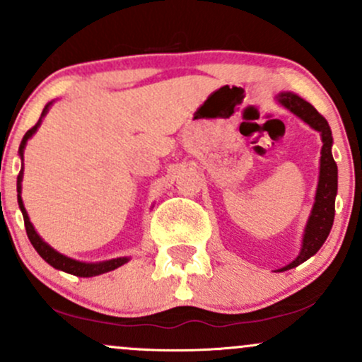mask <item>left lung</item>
<instances>
[{"instance_id": "left-lung-1", "label": "left lung", "mask_w": 362, "mask_h": 362, "mask_svg": "<svg viewBox=\"0 0 362 362\" xmlns=\"http://www.w3.org/2000/svg\"><path fill=\"white\" fill-rule=\"evenodd\" d=\"M279 102L286 109H289L293 114L305 120L306 124H310L315 131H318L323 141L315 204L313 209H311L308 223H306L305 235H303L300 255L296 257V260H293L289 265L281 269V271H288V269L298 267L303 262L308 260L310 257H313L320 250V247L325 243L327 236L330 233L335 216V195H337V163L332 156V131L325 117L311 103L303 100L301 97L294 93H281Z\"/></svg>"}]
</instances>
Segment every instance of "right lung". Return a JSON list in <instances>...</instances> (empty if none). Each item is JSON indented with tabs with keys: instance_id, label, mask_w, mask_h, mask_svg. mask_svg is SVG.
Listing matches in <instances>:
<instances>
[{
	"instance_id": "1",
	"label": "right lung",
	"mask_w": 362,
	"mask_h": 362,
	"mask_svg": "<svg viewBox=\"0 0 362 362\" xmlns=\"http://www.w3.org/2000/svg\"><path fill=\"white\" fill-rule=\"evenodd\" d=\"M49 105H51V103H47V105H45V109L42 110V115H40L39 122H37L32 129H28L27 134L23 136L22 144H20V149H18L20 156H23L25 144H27V141L30 139V136L37 131V127L40 126V120H42L45 112H47ZM20 182H22V170H20L18 178H16V192H18V206H20V209H22V214H23V223H25V230H27V236H28V240H30V243L34 245L37 253H39V255L42 257L45 262H47V264H51L54 269H59V271L73 274V276H78V277H91V276H98V274H103V272L114 271V269L120 267V265H124L129 260L127 257H120V259L98 262V264H85V262H78V260L68 259V257L61 255L59 252H56L54 248L49 247V245L45 243L39 235H37L34 226H32L30 219H28L27 211H25V207H23L22 197H20V192H22V184H20Z\"/></svg>"
}]
</instances>
